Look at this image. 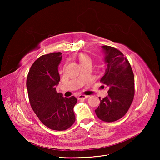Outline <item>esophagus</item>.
<instances>
[{"label":"esophagus","mask_w":160,"mask_h":160,"mask_svg":"<svg viewBox=\"0 0 160 160\" xmlns=\"http://www.w3.org/2000/svg\"><path fill=\"white\" fill-rule=\"evenodd\" d=\"M87 98H88L87 96H84V95H80V96H78V100H84Z\"/></svg>","instance_id":"obj_1"}]
</instances>
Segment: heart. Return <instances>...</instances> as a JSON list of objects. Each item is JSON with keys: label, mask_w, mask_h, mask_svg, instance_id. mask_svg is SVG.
<instances>
[{"label": "heart", "mask_w": 160, "mask_h": 160, "mask_svg": "<svg viewBox=\"0 0 160 160\" xmlns=\"http://www.w3.org/2000/svg\"><path fill=\"white\" fill-rule=\"evenodd\" d=\"M78 59H79V62L81 66H84L87 64H91V58L87 54L80 53L79 56H78Z\"/></svg>", "instance_id": "1"}]
</instances>
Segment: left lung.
<instances>
[{
	"instance_id": "left-lung-1",
	"label": "left lung",
	"mask_w": 160,
	"mask_h": 160,
	"mask_svg": "<svg viewBox=\"0 0 160 160\" xmlns=\"http://www.w3.org/2000/svg\"><path fill=\"white\" fill-rule=\"evenodd\" d=\"M107 69L100 81L108 88V96L100 99L95 111L98 118L107 122L116 121L127 113L135 94L134 75L128 60L120 51L102 46Z\"/></svg>"
}]
</instances>
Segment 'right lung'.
I'll return each mask as SVG.
<instances>
[{
    "label": "right lung",
    "mask_w": 160,
    "mask_h": 160,
    "mask_svg": "<svg viewBox=\"0 0 160 160\" xmlns=\"http://www.w3.org/2000/svg\"><path fill=\"white\" fill-rule=\"evenodd\" d=\"M62 53L54 52L40 56L32 65L27 78L30 104L39 120L56 131L69 128L75 120L74 96L64 98L57 93L60 78L58 66Z\"/></svg>",
    "instance_id": "obj_1"
}]
</instances>
